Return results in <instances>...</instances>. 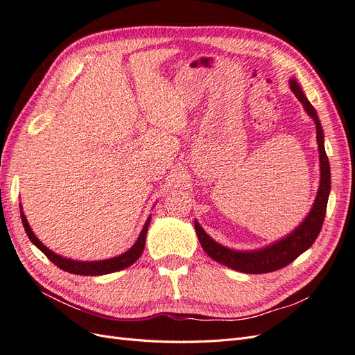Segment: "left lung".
Returning <instances> with one entry per match:
<instances>
[{"instance_id":"8db88e82","label":"left lung","mask_w":355,"mask_h":355,"mask_svg":"<svg viewBox=\"0 0 355 355\" xmlns=\"http://www.w3.org/2000/svg\"><path fill=\"white\" fill-rule=\"evenodd\" d=\"M290 89L295 93L299 102L304 105L308 115L313 118L317 128V144H318V153H320V188L317 192V197L314 200V206L308 213V216L302 220L299 227L286 235L280 241H275L270 245L263 247L259 250L252 252H241V250H232L228 249L219 243L214 241L211 237L206 234L200 223L196 220L194 227L197 231V237L204 249L213 261H216L225 266L231 268V270L245 272V274H266L292 263L297 256L302 254L308 250L311 245L314 244L315 239L323 227L326 209H327V200L330 192V166L329 158L324 151V136L323 128H321L320 120L314 106L309 103L306 96L304 94L300 85L295 78L288 81Z\"/></svg>"}]
</instances>
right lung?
<instances>
[{"mask_svg":"<svg viewBox=\"0 0 355 355\" xmlns=\"http://www.w3.org/2000/svg\"><path fill=\"white\" fill-rule=\"evenodd\" d=\"M20 218H22V223L24 228L26 231V235L29 237V240L34 243L38 249L44 253L49 259L55 263L56 266H59L60 270L71 272V274H77V275H105V274H111L115 271H121L124 268L133 265L139 257H141L144 249H145V240H146V232H148V227L149 222H151V216L148 218L145 227L139 235V239L136 240V243L128 249L125 253L115 256V257H110V259L105 261H94V262H81V261H72V259H67V257H62L56 253H53L51 250H49L47 247L42 244L37 237L35 234L32 232L29 223L25 218L24 211L20 210Z\"/></svg>","mask_w":355,"mask_h":355,"instance_id":"right-lung-1","label":"right lung"}]
</instances>
